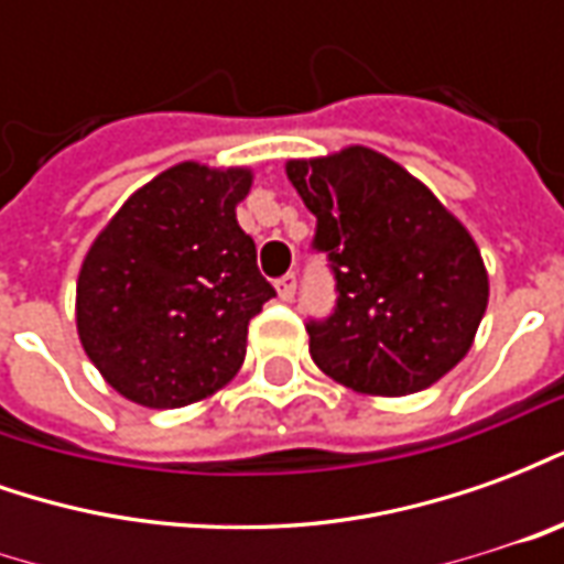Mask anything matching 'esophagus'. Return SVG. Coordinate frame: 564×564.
<instances>
[{
  "label": "esophagus",
  "instance_id": "1",
  "mask_svg": "<svg viewBox=\"0 0 564 564\" xmlns=\"http://www.w3.org/2000/svg\"><path fill=\"white\" fill-rule=\"evenodd\" d=\"M278 286V295H281L283 302H293L295 299V274H283L281 281L274 283Z\"/></svg>",
  "mask_w": 564,
  "mask_h": 564
}]
</instances>
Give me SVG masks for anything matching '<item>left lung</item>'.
<instances>
[{
	"mask_svg": "<svg viewBox=\"0 0 564 564\" xmlns=\"http://www.w3.org/2000/svg\"><path fill=\"white\" fill-rule=\"evenodd\" d=\"M286 177L317 217L338 305L311 319V359L362 395H411L471 350L489 274L471 232L437 196L378 150L286 160Z\"/></svg>",
	"mask_w": 564,
	"mask_h": 564,
	"instance_id": "8db88e82",
	"label": "left lung"
}]
</instances>
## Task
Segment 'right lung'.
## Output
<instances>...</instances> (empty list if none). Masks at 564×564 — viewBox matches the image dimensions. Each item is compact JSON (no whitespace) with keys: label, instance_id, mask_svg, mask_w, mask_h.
Wrapping results in <instances>:
<instances>
[{"label":"right lung","instance_id":"obj_1","mask_svg":"<svg viewBox=\"0 0 564 564\" xmlns=\"http://www.w3.org/2000/svg\"><path fill=\"white\" fill-rule=\"evenodd\" d=\"M250 184L247 165L177 162L139 186L87 250L80 347L129 402L184 408L238 375L247 323L274 295L235 217Z\"/></svg>","mask_w":564,"mask_h":564}]
</instances>
